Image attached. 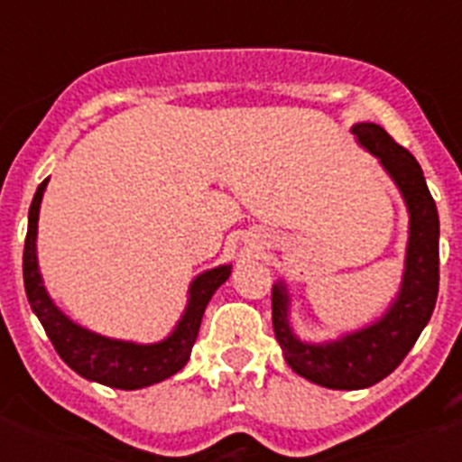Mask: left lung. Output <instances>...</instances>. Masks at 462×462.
<instances>
[{"instance_id":"left-lung-1","label":"left lung","mask_w":462,"mask_h":462,"mask_svg":"<svg viewBox=\"0 0 462 462\" xmlns=\"http://www.w3.org/2000/svg\"><path fill=\"white\" fill-rule=\"evenodd\" d=\"M352 132L379 157L410 208V247L398 300L377 324L354 336L330 345H305L289 328L282 284L273 287L271 296L273 330L293 373L326 389L346 391L373 386L398 368L430 321L439 291V217L421 166L379 125L361 122Z\"/></svg>"}]
</instances>
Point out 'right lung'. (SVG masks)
<instances>
[{
	"mask_svg": "<svg viewBox=\"0 0 462 462\" xmlns=\"http://www.w3.org/2000/svg\"><path fill=\"white\" fill-rule=\"evenodd\" d=\"M48 180H43L36 189L30 206V224H27V238L23 252V277L24 291L32 310L39 317L41 326L51 337L55 352L60 354L69 368L76 370L80 377L99 382L110 389L134 391L150 386V383L164 382L171 374L182 370L194 346L199 328H201L203 312L208 300L217 291L219 284L228 280L231 266H219L199 275L191 284L189 305L185 317L180 319L173 336L157 345H134V342L108 340V337L94 336L89 330L80 328L69 321L60 310L52 305L46 289L41 284L39 266H36V222H39L41 196Z\"/></svg>",
	"mask_w": 462,
	"mask_h": 462,
	"instance_id": "right-lung-1",
	"label": "right lung"
}]
</instances>
